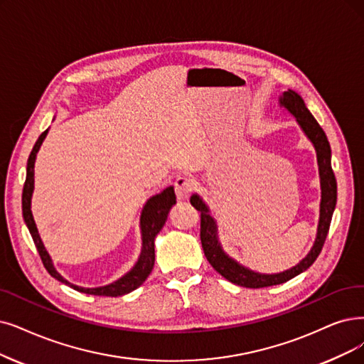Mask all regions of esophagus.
Listing matches in <instances>:
<instances>
[{"label":"esophagus","mask_w":364,"mask_h":364,"mask_svg":"<svg viewBox=\"0 0 364 364\" xmlns=\"http://www.w3.org/2000/svg\"><path fill=\"white\" fill-rule=\"evenodd\" d=\"M194 190V181L188 176H179L174 182V193H176L179 200L188 198Z\"/></svg>","instance_id":"1"}]
</instances>
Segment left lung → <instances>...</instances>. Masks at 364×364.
<instances>
[{
    "instance_id": "obj_1",
    "label": "left lung",
    "mask_w": 364,
    "mask_h": 364,
    "mask_svg": "<svg viewBox=\"0 0 364 364\" xmlns=\"http://www.w3.org/2000/svg\"><path fill=\"white\" fill-rule=\"evenodd\" d=\"M281 105L291 112L301 129L309 137V140L314 143L315 151H316V159H318V167H319V178H321V210H319V224H318V235L314 243V248L311 252L304 257L297 266L293 269L285 270L278 274H259L252 270L245 269L243 266L237 264L235 259H231L224 254L221 250V245L218 243L216 237V224L213 218L209 215L208 206L203 203V200L194 194L191 197V205L200 212V239L203 251L210 266L220 273L221 276L232 284L246 287V288H264L272 285H279L289 279H293L294 276L300 274L306 269H309L314 261L318 258L319 252H321L327 232L331 223V215L336 206V178H334V173L331 170V151H330V143L327 140V136L324 129L319 127L316 119L312 116V113L308 110L306 105H304L303 98L288 90L281 97Z\"/></svg>"
}]
</instances>
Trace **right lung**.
Segmentation results:
<instances>
[{"mask_svg": "<svg viewBox=\"0 0 364 364\" xmlns=\"http://www.w3.org/2000/svg\"><path fill=\"white\" fill-rule=\"evenodd\" d=\"M46 134H48V129L40 134V137L37 139L34 148L30 154V158H28L26 179H25V183H23V191H22L23 220H25V224H26L28 230H30V232H31V237L36 243V248H37L38 255L43 261V266L46 267V270L50 273V276H53L55 279H58L65 285H70L73 289H76V291H80V293H85V294L118 297V296H124V294L132 293L133 289L139 288L144 281H146L149 273L154 269V263H155L154 240H155V236L164 227V224L167 221V215H168L170 209L173 208V205H176V196H174L173 186H168L167 190H164L161 194H156L152 198H149L146 205H144V208H143L141 218H140L143 246H141V254H140L137 264L132 270H129L125 276H122L121 279H118L110 285H106V287L82 288V287H77V285H73L68 281H65L63 276L55 270V267L52 264V259H50L48 251L45 250V246H43V243H41V239L38 236V231H37L34 218H33V213H31V196H33V190H34L36 155H37V152L41 146L43 140H45Z\"/></svg>", "mask_w": 364, "mask_h": 364, "instance_id": "right-lung-1", "label": "right lung"}]
</instances>
